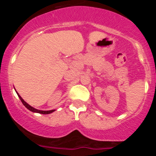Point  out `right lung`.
<instances>
[{
	"label": "right lung",
	"mask_w": 156,
	"mask_h": 156,
	"mask_svg": "<svg viewBox=\"0 0 156 156\" xmlns=\"http://www.w3.org/2000/svg\"><path fill=\"white\" fill-rule=\"evenodd\" d=\"M16 93H17L18 96H19V98H20V100H21V101L23 102V104L24 105L25 107L26 108H28L30 111L33 112H36V113H40V114H50L51 113V112H55V110L53 109V110H49V111H43V110H39V109H37V108H34V107H32L31 105H30L28 104V103H27L26 101H25L24 100H23V98H22V97L20 96V95L19 94V93H18L17 91H16Z\"/></svg>",
	"instance_id": "right-lung-1"
}]
</instances>
